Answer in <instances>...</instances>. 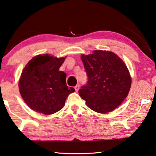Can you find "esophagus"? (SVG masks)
I'll use <instances>...</instances> for the list:
<instances>
[{"label":"esophagus","mask_w":156,"mask_h":156,"mask_svg":"<svg viewBox=\"0 0 156 156\" xmlns=\"http://www.w3.org/2000/svg\"><path fill=\"white\" fill-rule=\"evenodd\" d=\"M79 88H80V85H79V84H77V85H76L74 87V89H75V90H76V92H77L79 90Z\"/></svg>","instance_id":"1"}]
</instances>
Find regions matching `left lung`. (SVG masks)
I'll return each mask as SVG.
<instances>
[{
	"mask_svg": "<svg viewBox=\"0 0 156 156\" xmlns=\"http://www.w3.org/2000/svg\"><path fill=\"white\" fill-rule=\"evenodd\" d=\"M87 83L78 93L94 112L105 113L122 103L130 90L131 78L122 60L114 53L96 50L82 55Z\"/></svg>",
	"mask_w": 156,
	"mask_h": 156,
	"instance_id": "1",
	"label": "left lung"
}]
</instances>
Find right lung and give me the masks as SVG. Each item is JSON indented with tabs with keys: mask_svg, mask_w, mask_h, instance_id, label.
Masks as SVG:
<instances>
[{
	"mask_svg": "<svg viewBox=\"0 0 156 156\" xmlns=\"http://www.w3.org/2000/svg\"><path fill=\"white\" fill-rule=\"evenodd\" d=\"M65 58L38 55L23 69L19 80L21 96L31 109L49 115L64 107L69 94L75 91L66 84V73L59 71Z\"/></svg>",
	"mask_w": 156,
	"mask_h": 156,
	"instance_id": "1",
	"label": "right lung"
}]
</instances>
